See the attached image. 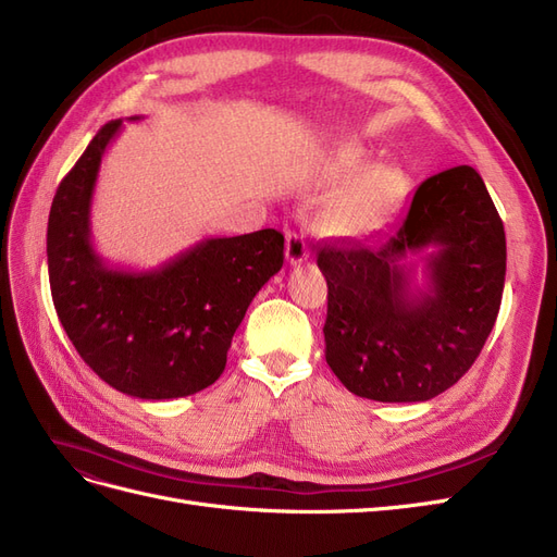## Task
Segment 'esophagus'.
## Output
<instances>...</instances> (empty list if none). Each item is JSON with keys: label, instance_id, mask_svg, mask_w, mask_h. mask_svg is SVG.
Returning a JSON list of instances; mask_svg holds the SVG:
<instances>
[{"label": "esophagus", "instance_id": "34e87169", "mask_svg": "<svg viewBox=\"0 0 557 557\" xmlns=\"http://www.w3.org/2000/svg\"><path fill=\"white\" fill-rule=\"evenodd\" d=\"M309 258V246L305 242V237H299V234L290 232L288 237H285V260L290 264H299Z\"/></svg>", "mask_w": 557, "mask_h": 557}]
</instances>
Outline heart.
Instances as JSON below:
<instances>
[{
  "mask_svg": "<svg viewBox=\"0 0 557 557\" xmlns=\"http://www.w3.org/2000/svg\"><path fill=\"white\" fill-rule=\"evenodd\" d=\"M364 150L358 146L336 148L320 164L318 181L336 188H346L336 195L323 213V230L332 237L356 239L376 232L395 213L407 195V178L391 164L367 166Z\"/></svg>",
  "mask_w": 557,
  "mask_h": 557,
  "instance_id": "b5f03b06",
  "label": "heart"
}]
</instances>
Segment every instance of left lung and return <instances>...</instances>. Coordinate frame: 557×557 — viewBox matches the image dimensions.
<instances>
[{
  "label": "left lung",
  "instance_id": "left-lung-1",
  "mask_svg": "<svg viewBox=\"0 0 557 557\" xmlns=\"http://www.w3.org/2000/svg\"><path fill=\"white\" fill-rule=\"evenodd\" d=\"M423 249L426 285L403 264ZM325 360L348 391L428 401L458 383L491 334L507 274L502 218L474 166L418 185L401 221L367 242L325 246Z\"/></svg>",
  "mask_w": 557,
  "mask_h": 557
}]
</instances>
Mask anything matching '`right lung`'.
<instances>
[{
    "label": "right lung",
    "mask_w": 557,
    "mask_h": 557,
    "mask_svg": "<svg viewBox=\"0 0 557 557\" xmlns=\"http://www.w3.org/2000/svg\"><path fill=\"white\" fill-rule=\"evenodd\" d=\"M121 127L111 121L99 129L58 185L46 234L50 295L78 356L115 391L139 399L195 395L223 374L248 305L283 267V234L205 239L148 272L109 267L92 246L90 207Z\"/></svg>",
    "instance_id": "obj_1"
}]
</instances>
